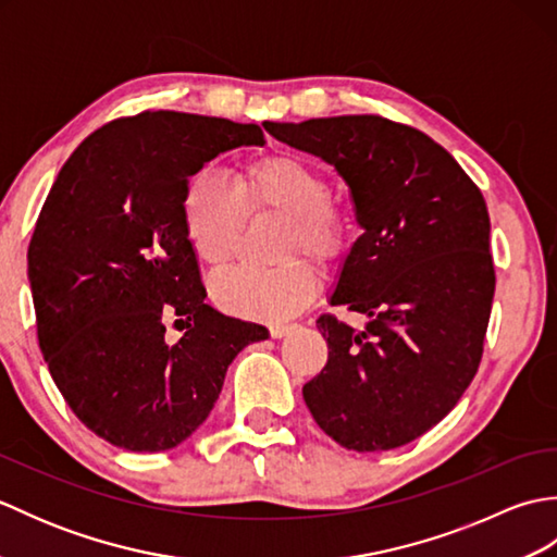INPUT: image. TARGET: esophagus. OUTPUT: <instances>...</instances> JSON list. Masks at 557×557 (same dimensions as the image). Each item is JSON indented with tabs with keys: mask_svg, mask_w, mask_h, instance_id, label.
<instances>
[{
	"mask_svg": "<svg viewBox=\"0 0 557 557\" xmlns=\"http://www.w3.org/2000/svg\"><path fill=\"white\" fill-rule=\"evenodd\" d=\"M292 327L294 325H289V323H275V325H270V335L275 337V339H280V337H285Z\"/></svg>",
	"mask_w": 557,
	"mask_h": 557,
	"instance_id": "obj_1",
	"label": "esophagus"
}]
</instances>
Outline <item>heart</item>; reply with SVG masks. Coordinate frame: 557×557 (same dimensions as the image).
Instances as JSON below:
<instances>
[{
    "instance_id": "b5f03b06",
    "label": "heart",
    "mask_w": 557,
    "mask_h": 557,
    "mask_svg": "<svg viewBox=\"0 0 557 557\" xmlns=\"http://www.w3.org/2000/svg\"><path fill=\"white\" fill-rule=\"evenodd\" d=\"M182 227L191 251L210 268L232 263L246 215L275 212L285 218L277 258L309 253L330 265L347 253L354 234L349 212L333 200L327 176L292 152L246 162L234 186L203 170L182 191ZM318 272L304 258L277 268H239L212 280L210 294L224 313L282 321L315 297Z\"/></svg>"
}]
</instances>
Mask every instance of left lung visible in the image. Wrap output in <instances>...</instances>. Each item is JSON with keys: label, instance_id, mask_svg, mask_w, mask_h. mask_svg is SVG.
I'll list each match as a JSON object with an SVG mask.
<instances>
[{"label": "left lung", "instance_id": "1", "mask_svg": "<svg viewBox=\"0 0 557 557\" xmlns=\"http://www.w3.org/2000/svg\"><path fill=\"white\" fill-rule=\"evenodd\" d=\"M282 144L333 164L363 234L323 313L327 363L304 385L306 407L335 443L381 453L445 419L479 371L495 270L479 186L419 128L375 114L265 122Z\"/></svg>", "mask_w": 557, "mask_h": 557}]
</instances>
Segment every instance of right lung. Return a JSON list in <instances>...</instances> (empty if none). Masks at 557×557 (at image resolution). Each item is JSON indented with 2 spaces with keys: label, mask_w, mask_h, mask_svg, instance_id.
I'll use <instances>...</instances> for the list:
<instances>
[{
  "label": "right lung",
  "mask_w": 557,
  "mask_h": 557,
  "mask_svg": "<svg viewBox=\"0 0 557 557\" xmlns=\"http://www.w3.org/2000/svg\"><path fill=\"white\" fill-rule=\"evenodd\" d=\"M263 144L258 124L140 112L100 126L59 170L28 246L38 342L71 411L108 443L176 447L208 419L236 354L268 339L206 304L180 208L206 162ZM170 320L185 330L176 343Z\"/></svg>",
  "instance_id": "add662e5"
}]
</instances>
